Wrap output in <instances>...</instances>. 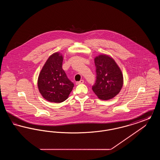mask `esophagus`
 Masks as SVG:
<instances>
[{
  "label": "esophagus",
  "mask_w": 160,
  "mask_h": 160,
  "mask_svg": "<svg viewBox=\"0 0 160 160\" xmlns=\"http://www.w3.org/2000/svg\"><path fill=\"white\" fill-rule=\"evenodd\" d=\"M83 83V80H81L80 81H79V82H76V84H82Z\"/></svg>",
  "instance_id": "34e87169"
}]
</instances>
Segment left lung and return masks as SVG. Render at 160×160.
<instances>
[{
  "label": "left lung",
  "instance_id": "1",
  "mask_svg": "<svg viewBox=\"0 0 160 160\" xmlns=\"http://www.w3.org/2000/svg\"><path fill=\"white\" fill-rule=\"evenodd\" d=\"M96 81L92 90L99 99H112L121 90L123 76L115 61L107 55L101 54L95 58Z\"/></svg>",
  "mask_w": 160,
  "mask_h": 160
}]
</instances>
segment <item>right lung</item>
Wrapping results in <instances>:
<instances>
[{
  "label": "right lung",
  "mask_w": 160,
  "mask_h": 160,
  "mask_svg": "<svg viewBox=\"0 0 160 160\" xmlns=\"http://www.w3.org/2000/svg\"><path fill=\"white\" fill-rule=\"evenodd\" d=\"M63 57L59 53L51 55L38 77L39 92L47 101L62 102L68 98L74 87L62 69Z\"/></svg>",
  "instance_id": "add662e5"
}]
</instances>
